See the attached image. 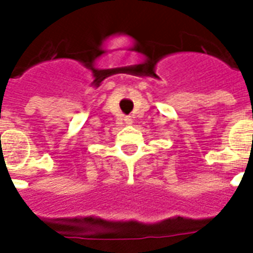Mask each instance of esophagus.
<instances>
[{
    "mask_svg": "<svg viewBox=\"0 0 253 253\" xmlns=\"http://www.w3.org/2000/svg\"><path fill=\"white\" fill-rule=\"evenodd\" d=\"M125 121H126L127 125H131V123H132V119H131V118H130V116H127V118H126V119H125Z\"/></svg>",
    "mask_w": 253,
    "mask_h": 253,
    "instance_id": "1",
    "label": "esophagus"
}]
</instances>
